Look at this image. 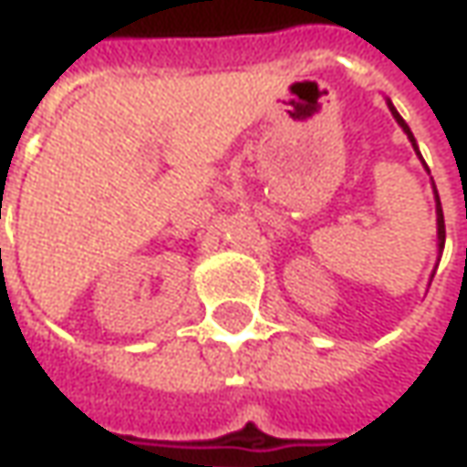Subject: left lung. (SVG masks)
I'll return each mask as SVG.
<instances>
[{"mask_svg":"<svg viewBox=\"0 0 467 467\" xmlns=\"http://www.w3.org/2000/svg\"><path fill=\"white\" fill-rule=\"evenodd\" d=\"M387 106H389V111H392V117H395V121H398V124L403 127V132H405V135H408V140L413 142V148H416V140H413V132H410V127L405 124L403 117H400V114L395 111V106H392L389 100H387ZM416 153H419V148H416ZM419 155H421V153H419ZM434 192H437V189H434ZM434 197H437V239H440V257H441V249H444V215H441L440 194H434Z\"/></svg>","mask_w":467,"mask_h":467,"instance_id":"1","label":"left lung"}]
</instances>
